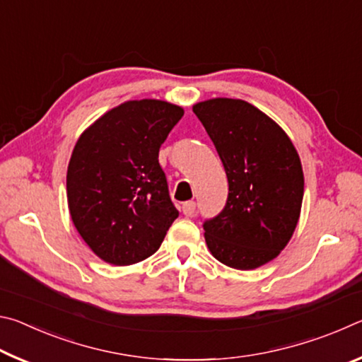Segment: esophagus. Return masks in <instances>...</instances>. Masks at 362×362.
Wrapping results in <instances>:
<instances>
[{"instance_id":"1","label":"esophagus","mask_w":362,"mask_h":362,"mask_svg":"<svg viewBox=\"0 0 362 362\" xmlns=\"http://www.w3.org/2000/svg\"><path fill=\"white\" fill-rule=\"evenodd\" d=\"M194 209H196L194 201H187V203L182 204V212H183V216H187V217H192L194 214Z\"/></svg>"}]
</instances>
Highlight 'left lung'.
Returning <instances> with one entry per match:
<instances>
[{
  "mask_svg": "<svg viewBox=\"0 0 362 362\" xmlns=\"http://www.w3.org/2000/svg\"><path fill=\"white\" fill-rule=\"evenodd\" d=\"M193 112L216 145L228 179V199L204 222L211 254L223 265L254 269L276 259L296 231L303 170L278 122L240 99H209Z\"/></svg>",
  "mask_w": 362,
  "mask_h": 362,
  "instance_id": "obj_1",
  "label": "left lung"
}]
</instances>
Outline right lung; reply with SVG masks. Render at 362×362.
<instances>
[{
    "instance_id": "1",
    "label": "right lung",
    "mask_w": 362,
    "mask_h": 362,
    "mask_svg": "<svg viewBox=\"0 0 362 362\" xmlns=\"http://www.w3.org/2000/svg\"><path fill=\"white\" fill-rule=\"evenodd\" d=\"M182 116L174 103L127 100L79 136L66 170V199L73 225L103 262L145 260L179 217L158 155Z\"/></svg>"
}]
</instances>
